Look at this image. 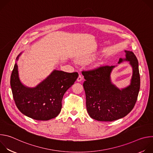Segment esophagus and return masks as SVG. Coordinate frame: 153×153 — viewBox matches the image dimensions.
<instances>
[{
  "instance_id": "1",
  "label": "esophagus",
  "mask_w": 153,
  "mask_h": 153,
  "mask_svg": "<svg viewBox=\"0 0 153 153\" xmlns=\"http://www.w3.org/2000/svg\"><path fill=\"white\" fill-rule=\"evenodd\" d=\"M82 79H83V77H82V75H81V74H79V76H78V77H77V80L78 82H80V81L82 80Z\"/></svg>"
}]
</instances>
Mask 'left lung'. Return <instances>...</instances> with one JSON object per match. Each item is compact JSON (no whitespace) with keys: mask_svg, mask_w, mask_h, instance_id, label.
<instances>
[{"mask_svg":"<svg viewBox=\"0 0 153 153\" xmlns=\"http://www.w3.org/2000/svg\"><path fill=\"white\" fill-rule=\"evenodd\" d=\"M126 59L133 67L131 84L121 90L113 85L110 74L114 66H100L82 71L85 79L83 86L86 95V110L96 120L112 122L126 116L133 109L140 90V74L137 57L132 51H125Z\"/></svg>","mask_w":153,"mask_h":153,"instance_id":"1","label":"left lung"}]
</instances>
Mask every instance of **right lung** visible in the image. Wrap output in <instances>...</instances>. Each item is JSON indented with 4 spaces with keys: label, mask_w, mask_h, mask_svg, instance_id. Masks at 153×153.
I'll return each mask as SVG.
<instances>
[{
    "label": "right lung",
    "mask_w": 153,
    "mask_h": 153,
    "mask_svg": "<svg viewBox=\"0 0 153 153\" xmlns=\"http://www.w3.org/2000/svg\"><path fill=\"white\" fill-rule=\"evenodd\" d=\"M78 76L77 72L54 70L46 79L31 88L20 82L18 67L15 63L10 79L15 103L22 113L31 119L37 120L53 119L61 111L65 93L74 84Z\"/></svg>",
    "instance_id": "1"
}]
</instances>
